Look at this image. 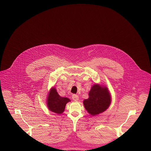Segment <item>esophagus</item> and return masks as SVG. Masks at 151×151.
Returning a JSON list of instances; mask_svg holds the SVG:
<instances>
[{
  "label": "esophagus",
  "mask_w": 151,
  "mask_h": 151,
  "mask_svg": "<svg viewBox=\"0 0 151 151\" xmlns=\"http://www.w3.org/2000/svg\"><path fill=\"white\" fill-rule=\"evenodd\" d=\"M72 99H73L74 101H78V99H79V96H78V95H77L74 94V95H72Z\"/></svg>",
  "instance_id": "34e87169"
}]
</instances>
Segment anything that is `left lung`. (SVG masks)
<instances>
[{
	"label": "left lung",
	"mask_w": 151,
	"mask_h": 151,
	"mask_svg": "<svg viewBox=\"0 0 151 151\" xmlns=\"http://www.w3.org/2000/svg\"><path fill=\"white\" fill-rule=\"evenodd\" d=\"M88 95L89 98L84 100L83 104L88 113L92 116L103 113L110 106L111 97L106 86L95 84Z\"/></svg>",
	"instance_id": "8db88e82"
}]
</instances>
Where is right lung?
Returning a JSON list of instances; mask_svg holds the SVG:
<instances>
[{
	"mask_svg": "<svg viewBox=\"0 0 151 151\" xmlns=\"http://www.w3.org/2000/svg\"><path fill=\"white\" fill-rule=\"evenodd\" d=\"M70 99L60 96L55 87H52L48 92L46 99V105L51 111L60 114L65 111L66 104L70 102Z\"/></svg>",
	"mask_w": 151,
	"mask_h": 151,
	"instance_id": "obj_1",
	"label": "right lung"
}]
</instances>
